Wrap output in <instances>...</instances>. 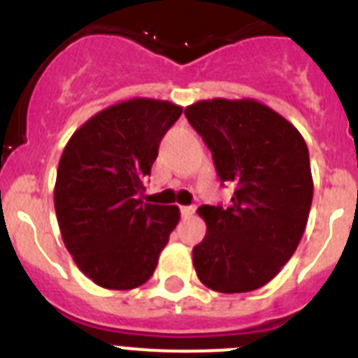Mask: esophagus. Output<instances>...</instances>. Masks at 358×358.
I'll return each mask as SVG.
<instances>
[{
  "label": "esophagus",
  "instance_id": "34e87169",
  "mask_svg": "<svg viewBox=\"0 0 358 358\" xmlns=\"http://www.w3.org/2000/svg\"><path fill=\"white\" fill-rule=\"evenodd\" d=\"M194 213H195V208L194 206H182L181 208V217L182 218H189Z\"/></svg>",
  "mask_w": 358,
  "mask_h": 358
}]
</instances>
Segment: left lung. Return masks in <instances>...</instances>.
Segmentation results:
<instances>
[{
	"label": "left lung",
	"mask_w": 358,
	"mask_h": 358,
	"mask_svg": "<svg viewBox=\"0 0 358 358\" xmlns=\"http://www.w3.org/2000/svg\"><path fill=\"white\" fill-rule=\"evenodd\" d=\"M185 115L211 150L220 181L235 186L227 208H199L208 231L194 248L195 273L215 292L260 289L305 233L314 197L305 140L289 120L252 98L201 100Z\"/></svg>",
	"instance_id": "8db88e82"
}]
</instances>
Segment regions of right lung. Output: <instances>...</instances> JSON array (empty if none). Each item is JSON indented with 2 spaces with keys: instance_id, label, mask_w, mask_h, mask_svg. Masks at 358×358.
<instances>
[{
  "instance_id": "right-lung-1",
  "label": "right lung",
  "mask_w": 358,
  "mask_h": 358,
  "mask_svg": "<svg viewBox=\"0 0 358 358\" xmlns=\"http://www.w3.org/2000/svg\"><path fill=\"white\" fill-rule=\"evenodd\" d=\"M182 107L129 98L91 116L73 132L57 170V222L66 249L98 287L131 290L156 271L181 213L143 202L145 179L161 138Z\"/></svg>"
}]
</instances>
